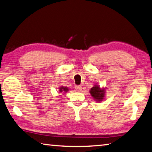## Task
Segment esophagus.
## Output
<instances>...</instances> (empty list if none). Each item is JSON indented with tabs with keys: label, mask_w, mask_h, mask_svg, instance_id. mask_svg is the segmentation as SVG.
<instances>
[{
	"label": "esophagus",
	"mask_w": 152,
	"mask_h": 152,
	"mask_svg": "<svg viewBox=\"0 0 152 152\" xmlns=\"http://www.w3.org/2000/svg\"><path fill=\"white\" fill-rule=\"evenodd\" d=\"M75 89L77 91L80 92V91H81V90H82V87H81L80 86H75Z\"/></svg>",
	"instance_id": "esophagus-1"
}]
</instances>
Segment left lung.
Masks as SVG:
<instances>
[{
  "label": "left lung",
  "instance_id": "left-lung-1",
  "mask_svg": "<svg viewBox=\"0 0 152 152\" xmlns=\"http://www.w3.org/2000/svg\"><path fill=\"white\" fill-rule=\"evenodd\" d=\"M91 96L97 101H101L104 97V90L101 89L98 85H94L90 91Z\"/></svg>",
  "mask_w": 152,
  "mask_h": 152
}]
</instances>
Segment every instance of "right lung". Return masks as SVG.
Returning <instances> with one entry per match:
<instances>
[{"mask_svg": "<svg viewBox=\"0 0 152 152\" xmlns=\"http://www.w3.org/2000/svg\"><path fill=\"white\" fill-rule=\"evenodd\" d=\"M68 91V89L66 88V87H63V86H61L60 88V92H67Z\"/></svg>", "mask_w": 152, "mask_h": 152, "instance_id": "1", "label": "right lung"}]
</instances>
